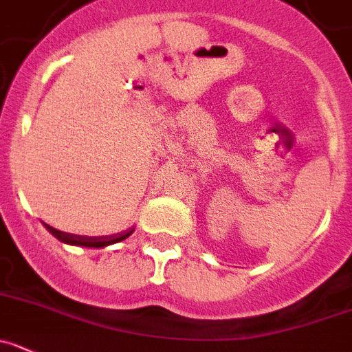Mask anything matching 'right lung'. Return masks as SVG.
Here are the masks:
<instances>
[{
  "mask_svg": "<svg viewBox=\"0 0 352 352\" xmlns=\"http://www.w3.org/2000/svg\"><path fill=\"white\" fill-rule=\"evenodd\" d=\"M45 224V222H43ZM45 228L48 229V231L52 232V234L55 236V238L58 239V241L62 243H67V245H78V246H94V248H102V246H107V245H113V243H118V241H123V239H126L128 236L133 232V229H130V231H126L124 234L121 236H116L113 239H106V238H88V236H76V234H69V232H62L58 231V229L55 228H50L48 224H45Z\"/></svg>",
  "mask_w": 352,
  "mask_h": 352,
  "instance_id": "add662e5",
  "label": "right lung"
}]
</instances>
